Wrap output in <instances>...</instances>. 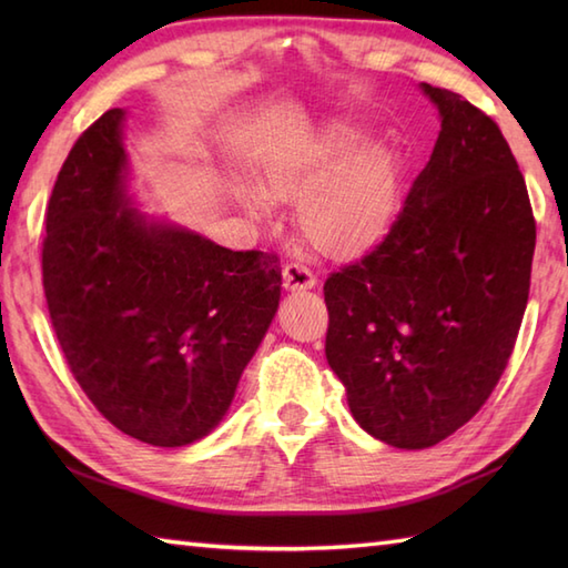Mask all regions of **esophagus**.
Returning <instances> with one entry per match:
<instances>
[{
    "label": "esophagus",
    "mask_w": 568,
    "mask_h": 568,
    "mask_svg": "<svg viewBox=\"0 0 568 568\" xmlns=\"http://www.w3.org/2000/svg\"><path fill=\"white\" fill-rule=\"evenodd\" d=\"M317 275L312 273L305 263L291 261L283 265V285L285 291H307V287H315Z\"/></svg>",
    "instance_id": "1"
}]
</instances>
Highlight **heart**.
I'll list each match as a JSON object with an SVG mask.
<instances>
[{"mask_svg":"<svg viewBox=\"0 0 568 568\" xmlns=\"http://www.w3.org/2000/svg\"><path fill=\"white\" fill-rule=\"evenodd\" d=\"M358 139V129L348 124L310 129L273 153L258 171V194L268 202L297 200L295 224L320 251L358 248L393 214L397 197L393 159L381 149L352 152ZM241 197L251 212L265 214L261 197L248 192Z\"/></svg>","mask_w":568,"mask_h":568,"instance_id":"b5f03b06","label":"heart"}]
</instances>
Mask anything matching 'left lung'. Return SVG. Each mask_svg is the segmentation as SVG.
Here are the masks:
<instances>
[{"label":"left lung","instance_id":"1","mask_svg":"<svg viewBox=\"0 0 568 568\" xmlns=\"http://www.w3.org/2000/svg\"><path fill=\"white\" fill-rule=\"evenodd\" d=\"M442 131L388 232L324 283V354L352 415L397 449H427L496 388L529 297L537 224L500 126L422 82Z\"/></svg>","mask_w":568,"mask_h":568}]
</instances>
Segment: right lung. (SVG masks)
Wrapping results in <instances>:
<instances>
[{"instance_id":"add662e5","label":"right lung","mask_w":568,"mask_h":568,"mask_svg":"<svg viewBox=\"0 0 568 568\" xmlns=\"http://www.w3.org/2000/svg\"><path fill=\"white\" fill-rule=\"evenodd\" d=\"M122 110L82 131L45 210L43 293L90 403L153 446L202 439L281 300V258L149 224L124 195Z\"/></svg>"}]
</instances>
